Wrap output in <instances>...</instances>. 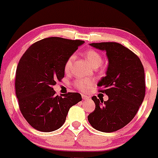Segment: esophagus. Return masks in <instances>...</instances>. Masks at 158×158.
Masks as SVG:
<instances>
[{"mask_svg":"<svg viewBox=\"0 0 158 158\" xmlns=\"http://www.w3.org/2000/svg\"><path fill=\"white\" fill-rule=\"evenodd\" d=\"M82 99H83V100H89V95H83V94H82Z\"/></svg>","mask_w":158,"mask_h":158,"instance_id":"esophagus-1","label":"esophagus"}]
</instances>
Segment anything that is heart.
<instances>
[{"label":"heart","instance_id":"heart-1","mask_svg":"<svg viewBox=\"0 0 158 158\" xmlns=\"http://www.w3.org/2000/svg\"><path fill=\"white\" fill-rule=\"evenodd\" d=\"M85 56L88 60L91 66L94 68H97L101 66L103 63V58L101 56V54L96 50L94 49H89L85 52ZM75 59L74 55H71L67 60L65 63L64 69L65 71L68 72L71 69L72 65H73V60ZM94 80L91 79H87V78H79L77 79L74 82L75 86L79 90L82 92H86L93 85Z\"/></svg>","mask_w":158,"mask_h":158}]
</instances>
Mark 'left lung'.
Instances as JSON below:
<instances>
[{
    "instance_id": "8db88e82",
    "label": "left lung",
    "mask_w": 158,
    "mask_h": 158,
    "mask_svg": "<svg viewBox=\"0 0 158 158\" xmlns=\"http://www.w3.org/2000/svg\"><path fill=\"white\" fill-rule=\"evenodd\" d=\"M90 45L106 51L109 59L106 76L98 83L99 92L106 94L109 99L92 97L95 109L89 114V122L100 131H116L134 118L144 100V67L138 56L122 44L104 42Z\"/></svg>"
}]
</instances>
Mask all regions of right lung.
Listing matches in <instances>:
<instances>
[{
	"label": "right lung",
	"mask_w": 158,
	"mask_h": 158,
	"mask_svg": "<svg viewBox=\"0 0 158 158\" xmlns=\"http://www.w3.org/2000/svg\"><path fill=\"white\" fill-rule=\"evenodd\" d=\"M83 40L48 37L26 50L16 70L15 90L19 108L33 128L44 132L64 124L70 108L82 101L78 92L56 95V81L65 75V63Z\"/></svg>",
	"instance_id": "add662e5"
}]
</instances>
